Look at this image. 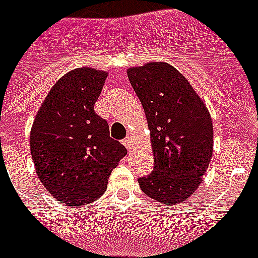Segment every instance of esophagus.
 <instances>
[{
  "instance_id": "1",
  "label": "esophagus",
  "mask_w": 258,
  "mask_h": 258,
  "mask_svg": "<svg viewBox=\"0 0 258 258\" xmlns=\"http://www.w3.org/2000/svg\"><path fill=\"white\" fill-rule=\"evenodd\" d=\"M123 145H124L127 149H131V147H132V138H131V136H128V138H126L124 140H123Z\"/></svg>"
}]
</instances>
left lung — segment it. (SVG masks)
Masks as SVG:
<instances>
[{
    "label": "left lung",
    "mask_w": 258,
    "mask_h": 258,
    "mask_svg": "<svg viewBox=\"0 0 258 258\" xmlns=\"http://www.w3.org/2000/svg\"><path fill=\"white\" fill-rule=\"evenodd\" d=\"M147 115L154 169L139 185L157 203L175 205L200 185L213 153V123L182 74L165 62L127 70Z\"/></svg>",
    "instance_id": "8db88e82"
}]
</instances>
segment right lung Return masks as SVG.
Wrapping results in <instances>:
<instances>
[{"label":"right lung","mask_w":258,"mask_h":258,"mask_svg":"<svg viewBox=\"0 0 258 258\" xmlns=\"http://www.w3.org/2000/svg\"><path fill=\"white\" fill-rule=\"evenodd\" d=\"M107 73L79 67L55 83L31 128L30 147L37 176L51 196L69 207L93 203L127 154L110 138L109 124L95 113Z\"/></svg>","instance_id":"1"}]
</instances>
